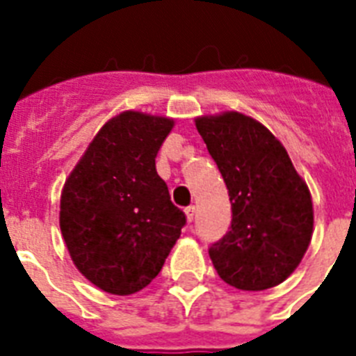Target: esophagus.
I'll list each match as a JSON object with an SVG mask.
<instances>
[{
    "instance_id": "1",
    "label": "esophagus",
    "mask_w": 356,
    "mask_h": 356,
    "mask_svg": "<svg viewBox=\"0 0 356 356\" xmlns=\"http://www.w3.org/2000/svg\"><path fill=\"white\" fill-rule=\"evenodd\" d=\"M184 214H186V220H188V223L194 222V218H195V207L194 205H190L184 209Z\"/></svg>"
}]
</instances>
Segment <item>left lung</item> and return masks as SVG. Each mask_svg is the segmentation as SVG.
<instances>
[{"label": "left lung", "instance_id": "1", "mask_svg": "<svg viewBox=\"0 0 356 356\" xmlns=\"http://www.w3.org/2000/svg\"><path fill=\"white\" fill-rule=\"evenodd\" d=\"M195 127L231 200V231L209 249L218 275L248 292L286 281L314 231L312 195L284 145L236 111L197 116Z\"/></svg>", "mask_w": 356, "mask_h": 356}]
</instances>
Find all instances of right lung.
Wrapping results in <instances>:
<instances>
[{
  "mask_svg": "<svg viewBox=\"0 0 356 356\" xmlns=\"http://www.w3.org/2000/svg\"><path fill=\"white\" fill-rule=\"evenodd\" d=\"M173 123L120 113L97 131L64 183V243L75 268L103 292L131 296L147 286L186 223L155 168Z\"/></svg>",
  "mask_w": 356,
  "mask_h": 356,
  "instance_id": "1",
  "label": "right lung"
}]
</instances>
